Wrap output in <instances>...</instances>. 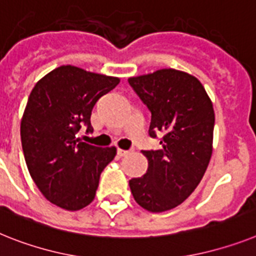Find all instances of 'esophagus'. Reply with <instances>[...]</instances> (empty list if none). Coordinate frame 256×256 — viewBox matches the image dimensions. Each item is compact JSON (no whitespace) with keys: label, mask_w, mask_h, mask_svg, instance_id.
I'll return each instance as SVG.
<instances>
[{"label":"esophagus","mask_w":256,"mask_h":256,"mask_svg":"<svg viewBox=\"0 0 256 256\" xmlns=\"http://www.w3.org/2000/svg\"><path fill=\"white\" fill-rule=\"evenodd\" d=\"M132 152V150H121V148H118L117 154L120 158H124V156H128V154H130Z\"/></svg>","instance_id":"esophagus-1"}]
</instances>
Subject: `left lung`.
I'll use <instances>...</instances> for the list:
<instances>
[{"label":"left lung","instance_id":"left-lung-1","mask_svg":"<svg viewBox=\"0 0 256 256\" xmlns=\"http://www.w3.org/2000/svg\"><path fill=\"white\" fill-rule=\"evenodd\" d=\"M151 112L150 135L162 134L158 151H143L148 170L128 181L135 202L150 212L177 207L204 176L212 156L214 112L195 76L174 68L128 78Z\"/></svg>","mask_w":256,"mask_h":256}]
</instances>
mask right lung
Returning <instances> with one entry per match:
<instances>
[{"instance_id": "right-lung-1", "label": "right lung", "mask_w": 256, "mask_h": 256, "mask_svg": "<svg viewBox=\"0 0 256 256\" xmlns=\"http://www.w3.org/2000/svg\"><path fill=\"white\" fill-rule=\"evenodd\" d=\"M120 78L64 65L32 88L20 122L24 160L32 180L50 203L78 211L95 199L100 174L116 147H96L76 136L91 126V112Z\"/></svg>"}]
</instances>
